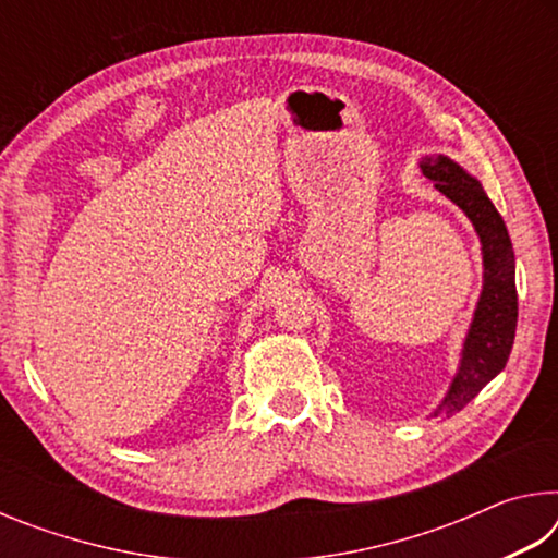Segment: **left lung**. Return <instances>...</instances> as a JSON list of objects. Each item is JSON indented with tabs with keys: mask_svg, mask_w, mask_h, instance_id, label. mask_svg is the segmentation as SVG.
I'll return each instance as SVG.
<instances>
[{
	"mask_svg": "<svg viewBox=\"0 0 558 558\" xmlns=\"http://www.w3.org/2000/svg\"><path fill=\"white\" fill-rule=\"evenodd\" d=\"M423 174L436 182L438 192L458 204L475 226L483 243L485 282L475 317L462 347V359L450 391L433 415H452L475 399L487 381L505 369L517 332V286H514V251L502 216L487 199L485 189L475 177L448 157H426L421 162Z\"/></svg>",
	"mask_w": 558,
	"mask_h": 558,
	"instance_id": "obj_1",
	"label": "left lung"
}]
</instances>
